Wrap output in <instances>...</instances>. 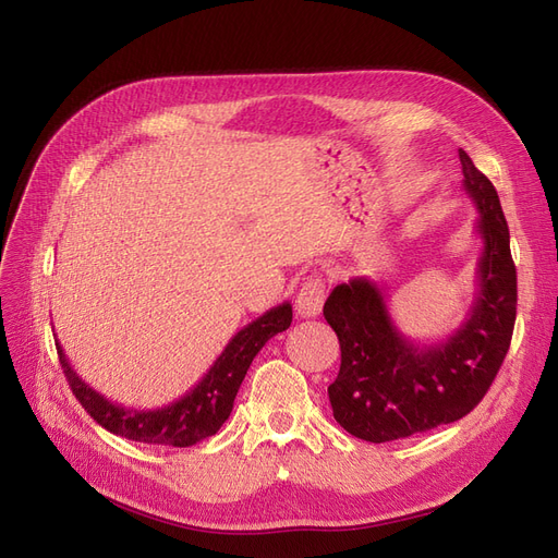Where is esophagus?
I'll list each match as a JSON object with an SVG mask.
<instances>
[{
	"label": "esophagus",
	"mask_w": 558,
	"mask_h": 558,
	"mask_svg": "<svg viewBox=\"0 0 558 558\" xmlns=\"http://www.w3.org/2000/svg\"><path fill=\"white\" fill-rule=\"evenodd\" d=\"M324 300H326V286L320 279H307L302 283V289L295 295V310L302 318H312L318 316L320 310H324Z\"/></svg>",
	"instance_id": "1"
}]
</instances>
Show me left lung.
<instances>
[{
    "mask_svg": "<svg viewBox=\"0 0 558 558\" xmlns=\"http://www.w3.org/2000/svg\"><path fill=\"white\" fill-rule=\"evenodd\" d=\"M459 158L484 242L477 293L463 324L445 340L414 342L398 330L381 289L367 277L337 283L324 305L342 351L340 375L328 386L332 416L359 440H402L463 418L486 396L510 349L517 269L508 221L494 183L463 148Z\"/></svg>",
    "mask_w": 558,
    "mask_h": 558,
    "instance_id": "1",
    "label": "left lung"
}]
</instances>
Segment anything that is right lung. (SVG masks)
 Listing matches in <instances>:
<instances>
[{
  "mask_svg": "<svg viewBox=\"0 0 558 558\" xmlns=\"http://www.w3.org/2000/svg\"><path fill=\"white\" fill-rule=\"evenodd\" d=\"M291 302H281L279 307H272L256 320H251L248 326L232 337L221 351V356L209 367V373L189 393L158 410L123 408V404L111 402L102 393H97L74 373L60 342H56V347L62 373L70 381L76 400L99 426L134 442L191 447L216 435L218 428L226 424L251 361L256 359V353L265 347L269 337L283 332L291 326Z\"/></svg>",
  "mask_w": 558,
  "mask_h": 558,
  "instance_id": "right-lung-1",
  "label": "right lung"
}]
</instances>
